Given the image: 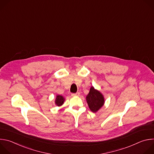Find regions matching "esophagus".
<instances>
[{
	"mask_svg": "<svg viewBox=\"0 0 154 154\" xmlns=\"http://www.w3.org/2000/svg\"><path fill=\"white\" fill-rule=\"evenodd\" d=\"M80 95V93L79 92H77L76 93H72L71 94L72 96H79Z\"/></svg>",
	"mask_w": 154,
	"mask_h": 154,
	"instance_id": "esophagus-1",
	"label": "esophagus"
}]
</instances>
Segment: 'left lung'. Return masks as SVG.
<instances>
[{
    "instance_id": "8db88e82",
    "label": "left lung",
    "mask_w": 154,
    "mask_h": 154,
    "mask_svg": "<svg viewBox=\"0 0 154 154\" xmlns=\"http://www.w3.org/2000/svg\"><path fill=\"white\" fill-rule=\"evenodd\" d=\"M86 99L90 109L93 112L98 111L104 103L103 95L93 86L90 88V93L86 96Z\"/></svg>"
}]
</instances>
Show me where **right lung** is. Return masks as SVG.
<instances>
[{"label": "right lung", "mask_w": 154, "mask_h": 154, "mask_svg": "<svg viewBox=\"0 0 154 154\" xmlns=\"http://www.w3.org/2000/svg\"><path fill=\"white\" fill-rule=\"evenodd\" d=\"M64 101V99L62 96H60V95L57 96L56 100H55V104L57 106L61 105L63 103Z\"/></svg>", "instance_id": "obj_1"}]
</instances>
